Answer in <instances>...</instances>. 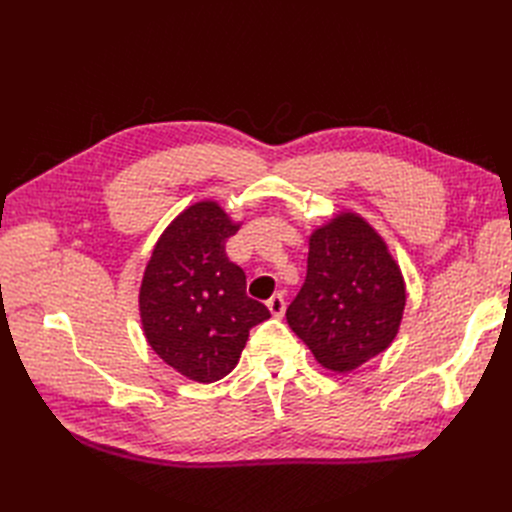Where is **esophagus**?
<instances>
[{
  "label": "esophagus",
  "mask_w": 512,
  "mask_h": 512,
  "mask_svg": "<svg viewBox=\"0 0 512 512\" xmlns=\"http://www.w3.org/2000/svg\"><path fill=\"white\" fill-rule=\"evenodd\" d=\"M267 307H269V312L275 316V318H282L284 316V312H286V299H284V294H273V297L267 301Z\"/></svg>",
  "instance_id": "34e87169"
}]
</instances>
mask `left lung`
I'll list each match as a JSON object with an SVG mask.
<instances>
[{
	"label": "left lung",
	"instance_id": "left-lung-1",
	"mask_svg": "<svg viewBox=\"0 0 512 512\" xmlns=\"http://www.w3.org/2000/svg\"><path fill=\"white\" fill-rule=\"evenodd\" d=\"M404 305L386 243L356 213H339L309 237L305 284L286 320L322 367L346 374L391 346Z\"/></svg>",
	"mask_w": 512,
	"mask_h": 512
}]
</instances>
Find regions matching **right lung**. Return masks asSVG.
<instances>
[{"label": "right lung", "mask_w": 512, "mask_h": 512, "mask_svg": "<svg viewBox=\"0 0 512 512\" xmlns=\"http://www.w3.org/2000/svg\"><path fill=\"white\" fill-rule=\"evenodd\" d=\"M237 230L218 203H196L162 232L143 275L138 305L147 342L196 382L230 374L250 329L271 318L267 305L247 297L243 269L226 256Z\"/></svg>", "instance_id": "obj_1"}]
</instances>
